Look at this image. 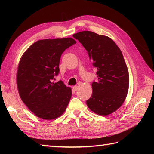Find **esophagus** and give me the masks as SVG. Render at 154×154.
Returning <instances> with one entry per match:
<instances>
[{
    "label": "esophagus",
    "mask_w": 154,
    "mask_h": 154,
    "mask_svg": "<svg viewBox=\"0 0 154 154\" xmlns=\"http://www.w3.org/2000/svg\"><path fill=\"white\" fill-rule=\"evenodd\" d=\"M73 90H74L75 91H76L78 89V86H74V87H73Z\"/></svg>",
    "instance_id": "esophagus-1"
}]
</instances>
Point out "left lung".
<instances>
[{
	"label": "left lung",
	"mask_w": 154,
	"mask_h": 154,
	"mask_svg": "<svg viewBox=\"0 0 154 154\" xmlns=\"http://www.w3.org/2000/svg\"><path fill=\"white\" fill-rule=\"evenodd\" d=\"M87 51L97 69V82L92 83L93 93L86 101L93 112L106 116L121 106L129 87V74L120 48L112 39L90 31L73 34Z\"/></svg>",
	"instance_id": "obj_1"
}]
</instances>
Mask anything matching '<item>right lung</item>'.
<instances>
[{"label":"right lung","mask_w":154,"mask_h":154,"mask_svg":"<svg viewBox=\"0 0 154 154\" xmlns=\"http://www.w3.org/2000/svg\"><path fill=\"white\" fill-rule=\"evenodd\" d=\"M76 44L71 38L47 39L35 42L19 62L16 83L26 106L44 120L60 116L71 97V89L62 81L52 82L60 73V57L69 47Z\"/></svg>","instance_id":"right-lung-1"}]
</instances>
